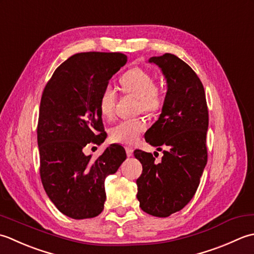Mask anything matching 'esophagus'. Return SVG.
<instances>
[{
    "mask_svg": "<svg viewBox=\"0 0 254 254\" xmlns=\"http://www.w3.org/2000/svg\"><path fill=\"white\" fill-rule=\"evenodd\" d=\"M126 153H127V157H131L132 153H133V150L131 147H126Z\"/></svg>",
    "mask_w": 254,
    "mask_h": 254,
    "instance_id": "1",
    "label": "esophagus"
}]
</instances>
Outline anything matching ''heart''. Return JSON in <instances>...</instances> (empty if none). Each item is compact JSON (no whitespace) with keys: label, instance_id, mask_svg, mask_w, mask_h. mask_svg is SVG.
Segmentation results:
<instances>
[{"label":"heart","instance_id":"obj_1","mask_svg":"<svg viewBox=\"0 0 254 254\" xmlns=\"http://www.w3.org/2000/svg\"><path fill=\"white\" fill-rule=\"evenodd\" d=\"M121 85L128 93L138 97L139 108L146 113L156 112L161 105V92L156 86L154 77L142 68H133L121 77ZM116 95L111 86L102 91L98 108L104 118H111L114 114ZM146 122L140 118L122 121L111 129L113 141L130 146L136 142L146 130Z\"/></svg>","mask_w":254,"mask_h":254}]
</instances>
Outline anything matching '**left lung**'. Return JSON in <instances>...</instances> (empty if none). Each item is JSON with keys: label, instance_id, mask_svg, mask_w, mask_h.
Returning <instances> with one entry per match:
<instances>
[{"label": "left lung", "instance_id": "left-lung-1", "mask_svg": "<svg viewBox=\"0 0 254 254\" xmlns=\"http://www.w3.org/2000/svg\"><path fill=\"white\" fill-rule=\"evenodd\" d=\"M148 62L161 70L167 94L162 112L144 139L164 150L159 163L150 152H133L142 164L137 198L147 214L168 217L188 205L199 185L207 163L208 110L204 86L188 64L172 54L151 57Z\"/></svg>", "mask_w": 254, "mask_h": 254}]
</instances>
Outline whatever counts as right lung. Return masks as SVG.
Returning a JSON list of instances; mask_svg holds the SVG:
<instances>
[{
	"label": "right lung",
	"instance_id": "obj_1",
	"mask_svg": "<svg viewBox=\"0 0 254 254\" xmlns=\"http://www.w3.org/2000/svg\"><path fill=\"white\" fill-rule=\"evenodd\" d=\"M120 53H81L54 72L40 101L37 141L40 178L48 197L73 219L93 218L106 199L105 179L126 160L121 144L113 143L92 160L82 151L104 139L98 101L111 77L126 64Z\"/></svg>",
	"mask_w": 254,
	"mask_h": 254
}]
</instances>
